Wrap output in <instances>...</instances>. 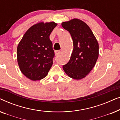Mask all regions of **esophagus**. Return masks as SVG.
Returning a JSON list of instances; mask_svg holds the SVG:
<instances>
[{"label": "esophagus", "instance_id": "obj_1", "mask_svg": "<svg viewBox=\"0 0 120 120\" xmlns=\"http://www.w3.org/2000/svg\"><path fill=\"white\" fill-rule=\"evenodd\" d=\"M60 50H58V51H55V55L56 56H58V55H60Z\"/></svg>", "mask_w": 120, "mask_h": 120}]
</instances>
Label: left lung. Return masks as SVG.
<instances>
[{
  "mask_svg": "<svg viewBox=\"0 0 120 120\" xmlns=\"http://www.w3.org/2000/svg\"><path fill=\"white\" fill-rule=\"evenodd\" d=\"M70 33L73 50L69 61L63 69L69 77L75 80L85 78L96 64L99 56V44L92 31L81 19H74L62 23Z\"/></svg>",
  "mask_w": 120,
  "mask_h": 120,
  "instance_id": "1",
  "label": "left lung"
}]
</instances>
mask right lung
Returning <instances> with one entry per match:
<instances>
[{"label": "right lung", "instance_id": "add662e5", "mask_svg": "<svg viewBox=\"0 0 120 120\" xmlns=\"http://www.w3.org/2000/svg\"><path fill=\"white\" fill-rule=\"evenodd\" d=\"M57 25L54 22L34 24L25 33L17 46L19 69L32 81L45 78L51 68L55 53L50 35Z\"/></svg>", "mask_w": 120, "mask_h": 120}]
</instances>
